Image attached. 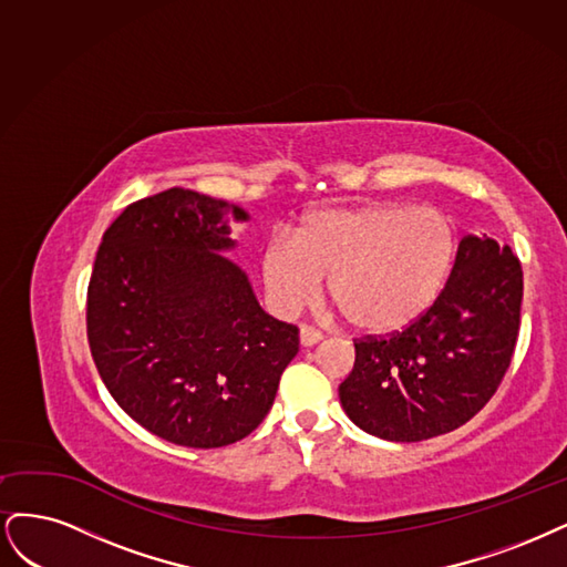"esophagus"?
Instances as JSON below:
<instances>
[{"label": "esophagus", "instance_id": "34e87169", "mask_svg": "<svg viewBox=\"0 0 567 567\" xmlns=\"http://www.w3.org/2000/svg\"><path fill=\"white\" fill-rule=\"evenodd\" d=\"M299 339H301V346H316V343H320L324 339V334L320 330H313V327L303 324L301 332H299Z\"/></svg>", "mask_w": 567, "mask_h": 567}]
</instances>
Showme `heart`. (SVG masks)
<instances>
[{"label": "heart", "instance_id": "heart-1", "mask_svg": "<svg viewBox=\"0 0 567 567\" xmlns=\"http://www.w3.org/2000/svg\"><path fill=\"white\" fill-rule=\"evenodd\" d=\"M460 249L454 218L437 207L368 205L301 218L291 243L270 240L261 257L268 297L299 313L330 297L355 330L391 334L426 316L441 299Z\"/></svg>", "mask_w": 567, "mask_h": 567}]
</instances>
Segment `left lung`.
<instances>
[{"label":"left lung","mask_w":567,"mask_h":567,"mask_svg":"<svg viewBox=\"0 0 567 567\" xmlns=\"http://www.w3.org/2000/svg\"><path fill=\"white\" fill-rule=\"evenodd\" d=\"M523 268L508 245L464 235L452 276L426 316L391 334L355 339L341 381L353 424L383 441L450 433L497 393L520 330Z\"/></svg>","instance_id":"obj_1"}]
</instances>
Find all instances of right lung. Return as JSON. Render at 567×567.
Listing matches in <instances>:
<instances>
[{
    "label": "right lung",
    "instance_id": "1",
    "mask_svg": "<svg viewBox=\"0 0 567 567\" xmlns=\"http://www.w3.org/2000/svg\"><path fill=\"white\" fill-rule=\"evenodd\" d=\"M226 203L184 188L136 199L107 226L86 289V337L115 403L162 441L224 447L257 429L299 353V327L264 313ZM235 218H247L233 207Z\"/></svg>",
    "mask_w": 567,
    "mask_h": 567
}]
</instances>
